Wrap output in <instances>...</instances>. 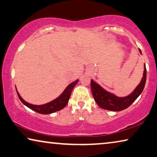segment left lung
<instances>
[{
    "mask_svg": "<svg viewBox=\"0 0 157 157\" xmlns=\"http://www.w3.org/2000/svg\"><path fill=\"white\" fill-rule=\"evenodd\" d=\"M139 51L142 54L140 49H139ZM146 76L147 70L144 64L143 76L140 83L131 94L126 97H118L114 94L108 92L91 79L90 86L93 96L98 105L102 109L114 112L122 111L131 106L143 92L146 83Z\"/></svg>",
    "mask_w": 157,
    "mask_h": 157,
    "instance_id": "8db88e82",
    "label": "left lung"
}]
</instances>
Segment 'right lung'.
<instances>
[{
	"label": "right lung",
	"instance_id": "add662e5",
	"mask_svg": "<svg viewBox=\"0 0 157 157\" xmlns=\"http://www.w3.org/2000/svg\"><path fill=\"white\" fill-rule=\"evenodd\" d=\"M78 79H77L75 81L72 82L71 83L69 84V85L64 89L63 93H62L58 98L55 99L54 100L51 101V102L41 105H32V104L26 102V101L21 97L20 93H19L18 91L17 90V88L16 90L21 102L25 106H26V107H29L31 109L33 110L36 112L39 113V114H52V113H54L55 112H57V111L61 110L63 109V108H64L65 106L67 105V103L69 102L72 90H73L74 86L78 83Z\"/></svg>",
	"mask_w": 157,
	"mask_h": 157
}]
</instances>
